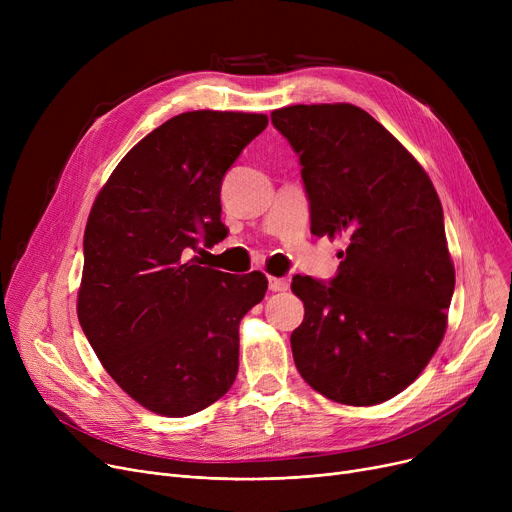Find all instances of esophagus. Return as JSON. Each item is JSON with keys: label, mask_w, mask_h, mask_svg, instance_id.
Masks as SVG:
<instances>
[{"label": "esophagus", "mask_w": 512, "mask_h": 512, "mask_svg": "<svg viewBox=\"0 0 512 512\" xmlns=\"http://www.w3.org/2000/svg\"><path fill=\"white\" fill-rule=\"evenodd\" d=\"M267 284H270V290H274V292L288 288V280H284V278H270L267 280Z\"/></svg>", "instance_id": "34e87169"}]
</instances>
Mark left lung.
I'll list each match as a JSON object with an SVG mask.
<instances>
[{
  "mask_svg": "<svg viewBox=\"0 0 512 512\" xmlns=\"http://www.w3.org/2000/svg\"><path fill=\"white\" fill-rule=\"evenodd\" d=\"M272 124L299 155L311 232L348 240L330 282L292 278L305 305L294 365L330 400L380 405L419 378L446 332L454 265L442 203L417 159L357 105H290Z\"/></svg>",
  "mask_w": 512,
  "mask_h": 512,
  "instance_id": "8db88e82",
  "label": "left lung"
}]
</instances>
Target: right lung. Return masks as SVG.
I'll return each instance as SVG.
<instances>
[{
	"mask_svg": "<svg viewBox=\"0 0 512 512\" xmlns=\"http://www.w3.org/2000/svg\"><path fill=\"white\" fill-rule=\"evenodd\" d=\"M265 126L263 114L174 116L124 155L93 203L80 328L114 382L157 415L199 413L236 380L240 319L267 280L193 253L226 238L222 180Z\"/></svg>",
	"mask_w": 512,
	"mask_h": 512,
	"instance_id": "right-lung-1",
	"label": "right lung"
}]
</instances>
